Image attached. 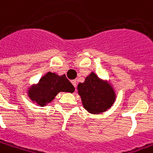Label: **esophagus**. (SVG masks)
<instances>
[{"label":"esophagus","mask_w":153,"mask_h":153,"mask_svg":"<svg viewBox=\"0 0 153 153\" xmlns=\"http://www.w3.org/2000/svg\"><path fill=\"white\" fill-rule=\"evenodd\" d=\"M71 83H72V84H73V85H74V88H76V86H77V80H75V79H74V80H72Z\"/></svg>","instance_id":"34e87169"}]
</instances>
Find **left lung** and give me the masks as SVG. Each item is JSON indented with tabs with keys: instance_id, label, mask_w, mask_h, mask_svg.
I'll list each match as a JSON object with an SVG mask.
<instances>
[{
	"instance_id": "8db88e82",
	"label": "left lung",
	"mask_w": 153,
	"mask_h": 153,
	"mask_svg": "<svg viewBox=\"0 0 153 153\" xmlns=\"http://www.w3.org/2000/svg\"><path fill=\"white\" fill-rule=\"evenodd\" d=\"M83 107L90 113H102L111 108L116 99L113 87L108 81L103 80L91 72L84 83L77 87Z\"/></svg>"
}]
</instances>
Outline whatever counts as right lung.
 Here are the masks:
<instances>
[{
  "instance_id": "add662e5",
  "label": "right lung",
  "mask_w": 153,
  "mask_h": 153,
  "mask_svg": "<svg viewBox=\"0 0 153 153\" xmlns=\"http://www.w3.org/2000/svg\"><path fill=\"white\" fill-rule=\"evenodd\" d=\"M74 91V87L66 78L65 74L58 75L48 72L40 78L39 82L28 89V97L34 103L44 107L51 102L59 92Z\"/></svg>"
}]
</instances>
